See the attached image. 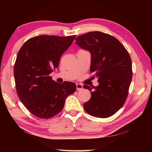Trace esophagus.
<instances>
[{
  "label": "esophagus",
  "mask_w": 152,
  "mask_h": 152,
  "mask_svg": "<svg viewBox=\"0 0 152 152\" xmlns=\"http://www.w3.org/2000/svg\"><path fill=\"white\" fill-rule=\"evenodd\" d=\"M76 89L77 91H82L83 89V86L80 84H76Z\"/></svg>",
  "instance_id": "34e87169"
}]
</instances>
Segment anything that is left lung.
Returning a JSON list of instances; mask_svg holds the SVG:
<instances>
[{"mask_svg":"<svg viewBox=\"0 0 152 152\" xmlns=\"http://www.w3.org/2000/svg\"><path fill=\"white\" fill-rule=\"evenodd\" d=\"M75 40L79 47L91 53L92 78L96 77L99 83L96 87L84 85L91 93L84 109L95 117L112 116L127 99L133 74L130 56L117 38L102 32H88Z\"/></svg>","mask_w":152,"mask_h":152,"instance_id":"left-lung-1","label":"left lung"}]
</instances>
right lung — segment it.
Segmentation results:
<instances>
[{
	"mask_svg": "<svg viewBox=\"0 0 152 152\" xmlns=\"http://www.w3.org/2000/svg\"><path fill=\"white\" fill-rule=\"evenodd\" d=\"M76 35H39L30 38L17 53L14 77L18 96L35 116L49 119L63 109L68 95L76 91L74 82L58 83L50 74L58 68L61 55Z\"/></svg>",
	"mask_w": 152,
	"mask_h": 152,
	"instance_id": "1",
	"label": "right lung"
}]
</instances>
